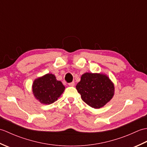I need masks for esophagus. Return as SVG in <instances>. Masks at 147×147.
Wrapping results in <instances>:
<instances>
[{
    "label": "esophagus",
    "mask_w": 147,
    "mask_h": 147,
    "mask_svg": "<svg viewBox=\"0 0 147 147\" xmlns=\"http://www.w3.org/2000/svg\"><path fill=\"white\" fill-rule=\"evenodd\" d=\"M69 85L71 86H74V82H71V83H69Z\"/></svg>",
    "instance_id": "34e87169"
}]
</instances>
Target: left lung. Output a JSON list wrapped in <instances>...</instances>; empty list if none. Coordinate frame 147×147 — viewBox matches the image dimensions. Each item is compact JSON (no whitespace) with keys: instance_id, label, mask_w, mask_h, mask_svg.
Wrapping results in <instances>:
<instances>
[{"instance_id":"left-lung-1","label":"left lung","mask_w":147,"mask_h":147,"mask_svg":"<svg viewBox=\"0 0 147 147\" xmlns=\"http://www.w3.org/2000/svg\"><path fill=\"white\" fill-rule=\"evenodd\" d=\"M76 88L83 100L95 109L104 106L114 93V86L111 80L105 74L99 73L83 74Z\"/></svg>"}]
</instances>
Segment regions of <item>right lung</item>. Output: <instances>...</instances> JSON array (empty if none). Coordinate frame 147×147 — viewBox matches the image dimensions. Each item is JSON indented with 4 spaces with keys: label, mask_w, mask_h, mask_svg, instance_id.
Returning a JSON list of instances; mask_svg holds the SVG:
<instances>
[{
    "label": "right lung",
    "mask_w": 147,
    "mask_h": 147,
    "mask_svg": "<svg viewBox=\"0 0 147 147\" xmlns=\"http://www.w3.org/2000/svg\"><path fill=\"white\" fill-rule=\"evenodd\" d=\"M33 93L35 98L43 104L55 102L65 90L60 81L52 74H47L36 79L33 83Z\"/></svg>",
    "instance_id": "1"
}]
</instances>
